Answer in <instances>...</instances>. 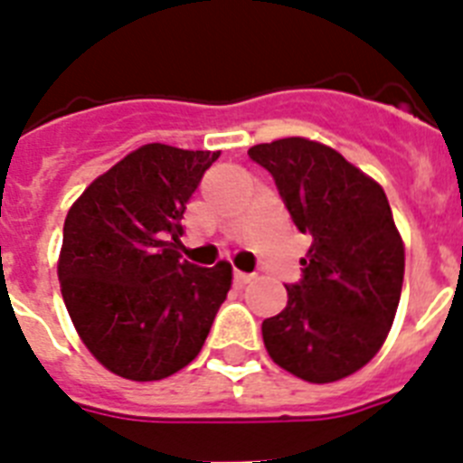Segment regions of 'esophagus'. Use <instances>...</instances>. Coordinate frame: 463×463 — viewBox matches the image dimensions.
<instances>
[{"label":"esophagus","mask_w":463,"mask_h":463,"mask_svg":"<svg viewBox=\"0 0 463 463\" xmlns=\"http://www.w3.org/2000/svg\"><path fill=\"white\" fill-rule=\"evenodd\" d=\"M252 280L250 273H241V271H234V285L236 288H243V285H248V282Z\"/></svg>","instance_id":"esophagus-1"}]
</instances>
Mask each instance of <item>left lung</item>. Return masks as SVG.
<instances>
[{"mask_svg":"<svg viewBox=\"0 0 463 463\" xmlns=\"http://www.w3.org/2000/svg\"><path fill=\"white\" fill-rule=\"evenodd\" d=\"M269 171L310 248L282 313L261 322L267 353L308 383H334L375 357L403 285V241L383 187L325 143L301 137L248 150Z\"/></svg>","mask_w":463,"mask_h":463,"instance_id":"left-lung-1","label":"left lung"}]
</instances>
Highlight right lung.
I'll list each match as a JSON object with an SVG mask.
<instances>
[{
  "mask_svg": "<svg viewBox=\"0 0 463 463\" xmlns=\"http://www.w3.org/2000/svg\"><path fill=\"white\" fill-rule=\"evenodd\" d=\"M211 150L148 143L110 166L64 220L57 276L80 341L110 373L162 380L199 354L232 267L181 260L183 213Z\"/></svg>",
  "mask_w": 463,
  "mask_h": 463,
  "instance_id": "right-lung-1",
  "label": "right lung"
}]
</instances>
